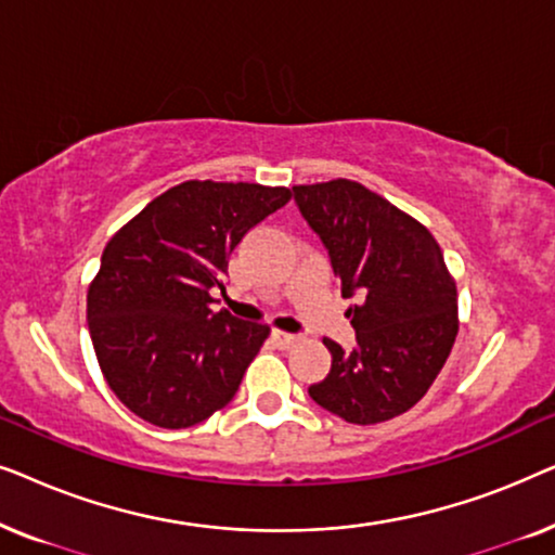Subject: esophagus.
<instances>
[{
  "mask_svg": "<svg viewBox=\"0 0 555 555\" xmlns=\"http://www.w3.org/2000/svg\"><path fill=\"white\" fill-rule=\"evenodd\" d=\"M272 340H275V346L280 348H293L300 340V336H295V333H285V331H272Z\"/></svg>",
  "mask_w": 555,
  "mask_h": 555,
  "instance_id": "obj_1",
  "label": "esophagus"
}]
</instances>
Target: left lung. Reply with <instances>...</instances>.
I'll use <instances>...</instances> for the list:
<instances>
[{
	"mask_svg": "<svg viewBox=\"0 0 555 555\" xmlns=\"http://www.w3.org/2000/svg\"><path fill=\"white\" fill-rule=\"evenodd\" d=\"M302 219L328 249L346 298L356 346L333 356L310 399L351 424H378L404 414L442 371L457 336V287L442 249L424 224L361 186L336 179L293 186Z\"/></svg>",
	"mask_w": 555,
	"mask_h": 555,
	"instance_id": "8db88e82",
	"label": "left lung"
}]
</instances>
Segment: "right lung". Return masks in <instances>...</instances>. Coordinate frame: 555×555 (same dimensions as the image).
<instances>
[{
    "instance_id": "add662e5",
    "label": "right lung",
    "mask_w": 555,
    "mask_h": 555,
    "mask_svg": "<svg viewBox=\"0 0 555 555\" xmlns=\"http://www.w3.org/2000/svg\"><path fill=\"white\" fill-rule=\"evenodd\" d=\"M291 189L184 181L149 202L103 249L88 328L113 393L135 416L186 429L227 406L270 328L211 310L240 240Z\"/></svg>"
}]
</instances>
